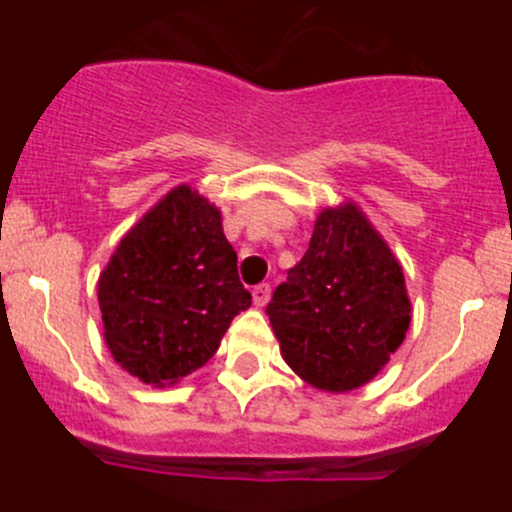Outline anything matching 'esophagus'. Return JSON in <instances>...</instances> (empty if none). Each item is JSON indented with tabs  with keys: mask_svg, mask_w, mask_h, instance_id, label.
<instances>
[{
	"mask_svg": "<svg viewBox=\"0 0 512 512\" xmlns=\"http://www.w3.org/2000/svg\"><path fill=\"white\" fill-rule=\"evenodd\" d=\"M270 297H272V285H267V282H262V285L252 289V299H255L257 307H265V304L270 302Z\"/></svg>",
	"mask_w": 512,
	"mask_h": 512,
	"instance_id": "34e87169",
	"label": "esophagus"
}]
</instances>
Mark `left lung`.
<instances>
[{
    "instance_id": "8db88e82",
    "label": "left lung",
    "mask_w": 512,
    "mask_h": 512,
    "mask_svg": "<svg viewBox=\"0 0 512 512\" xmlns=\"http://www.w3.org/2000/svg\"><path fill=\"white\" fill-rule=\"evenodd\" d=\"M285 361L307 384L352 391L401 347L411 302L401 265L354 203L327 208L267 304Z\"/></svg>"
}]
</instances>
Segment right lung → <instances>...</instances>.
I'll list each match as a JSON object with an SVG mask.
<instances>
[{
	"instance_id": "right-lung-1",
	"label": "right lung",
	"mask_w": 512,
	"mask_h": 512,
	"mask_svg": "<svg viewBox=\"0 0 512 512\" xmlns=\"http://www.w3.org/2000/svg\"><path fill=\"white\" fill-rule=\"evenodd\" d=\"M250 304L220 210L188 185L128 230L98 280L113 359L153 386L200 369Z\"/></svg>"
}]
</instances>
